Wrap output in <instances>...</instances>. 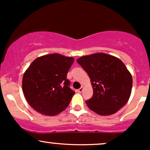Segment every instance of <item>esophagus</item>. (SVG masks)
<instances>
[{"instance_id": "esophagus-1", "label": "esophagus", "mask_w": 150, "mask_h": 150, "mask_svg": "<svg viewBox=\"0 0 150 150\" xmlns=\"http://www.w3.org/2000/svg\"><path fill=\"white\" fill-rule=\"evenodd\" d=\"M83 89H84V87H83V86H82V87H80V89H78V90H77V91H78V92H82V91H83Z\"/></svg>"}]
</instances>
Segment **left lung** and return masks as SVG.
Masks as SVG:
<instances>
[{"label": "left lung", "instance_id": "1", "mask_svg": "<svg viewBox=\"0 0 150 150\" xmlns=\"http://www.w3.org/2000/svg\"><path fill=\"white\" fill-rule=\"evenodd\" d=\"M77 63L88 74L93 96L86 104L101 116L116 113L128 102L131 94L132 78L119 58L104 53L84 56Z\"/></svg>", "mask_w": 150, "mask_h": 150}]
</instances>
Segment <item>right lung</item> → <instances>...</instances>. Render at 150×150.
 <instances>
[{
    "mask_svg": "<svg viewBox=\"0 0 150 150\" xmlns=\"http://www.w3.org/2000/svg\"><path fill=\"white\" fill-rule=\"evenodd\" d=\"M73 57L51 53L36 58L22 77V91L28 104L37 112L56 116L68 107L75 92L67 74Z\"/></svg>",
    "mask_w": 150,
    "mask_h": 150,
    "instance_id": "obj_1",
    "label": "right lung"
}]
</instances>
